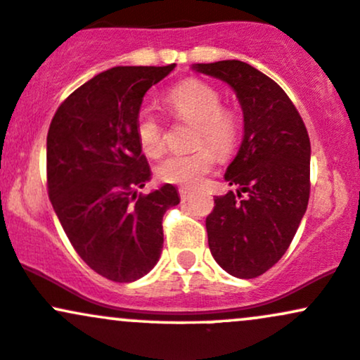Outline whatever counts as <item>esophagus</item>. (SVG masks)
<instances>
[{
	"label": "esophagus",
	"mask_w": 360,
	"mask_h": 360,
	"mask_svg": "<svg viewBox=\"0 0 360 360\" xmlns=\"http://www.w3.org/2000/svg\"><path fill=\"white\" fill-rule=\"evenodd\" d=\"M180 197L181 200H188L191 199V191H187V188H180Z\"/></svg>",
	"instance_id": "obj_1"
}]
</instances>
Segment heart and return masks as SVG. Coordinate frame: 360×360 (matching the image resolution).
Instances as JSON below:
<instances>
[{
  "label": "heart",
  "instance_id": "b5f03b06",
  "mask_svg": "<svg viewBox=\"0 0 360 360\" xmlns=\"http://www.w3.org/2000/svg\"><path fill=\"white\" fill-rule=\"evenodd\" d=\"M166 104L176 118L195 123V146L207 144L191 154H172L158 166L161 180L181 187H197L216 165V150L226 156L235 149L240 122L231 110L221 108V96L210 84L185 80L168 92ZM139 144L148 156H160L165 149V132L149 110H141L135 120ZM215 150L212 151L210 148Z\"/></svg>",
  "mask_w": 360,
  "mask_h": 360
}]
</instances>
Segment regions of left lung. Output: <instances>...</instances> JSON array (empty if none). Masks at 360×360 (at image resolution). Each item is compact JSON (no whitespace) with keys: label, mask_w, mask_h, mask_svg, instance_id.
Returning a JSON list of instances; mask_svg holds the SVG:
<instances>
[{"label":"left lung","mask_w":360,"mask_h":360,"mask_svg":"<svg viewBox=\"0 0 360 360\" xmlns=\"http://www.w3.org/2000/svg\"><path fill=\"white\" fill-rule=\"evenodd\" d=\"M233 89L243 139L206 218L214 261L231 276L256 278L287 252L309 202L311 142L299 111L274 80L238 60L192 65Z\"/></svg>","instance_id":"obj_1"}]
</instances>
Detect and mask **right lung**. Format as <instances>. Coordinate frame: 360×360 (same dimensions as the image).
Segmentation results:
<instances>
[{
    "mask_svg": "<svg viewBox=\"0 0 360 360\" xmlns=\"http://www.w3.org/2000/svg\"><path fill=\"white\" fill-rule=\"evenodd\" d=\"M175 65L115 67L73 91L51 120L48 188L73 249L118 283L146 276L163 249V216L180 202L175 185L137 194L150 168L135 132L142 99Z\"/></svg>",
    "mask_w": 360,
    "mask_h": 360,
    "instance_id": "obj_1",
    "label": "right lung"
}]
</instances>
